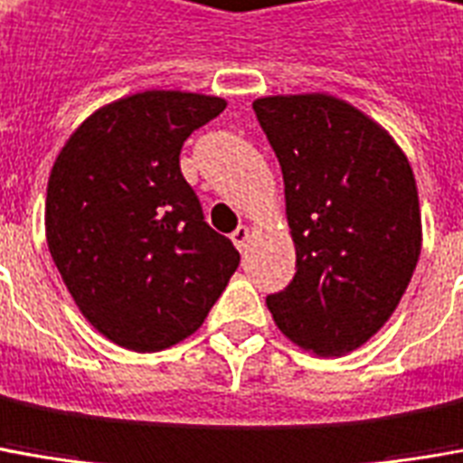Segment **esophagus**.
<instances>
[{
	"label": "esophagus",
	"mask_w": 463,
	"mask_h": 463,
	"mask_svg": "<svg viewBox=\"0 0 463 463\" xmlns=\"http://www.w3.org/2000/svg\"><path fill=\"white\" fill-rule=\"evenodd\" d=\"M250 237H251L250 226H239V229H234V234H232V241L237 244L239 251H244L247 250V244H250Z\"/></svg>",
	"instance_id": "34e87169"
}]
</instances>
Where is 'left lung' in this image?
Segmentation results:
<instances>
[{"label":"left lung","mask_w":463,"mask_h":463,"mask_svg":"<svg viewBox=\"0 0 463 463\" xmlns=\"http://www.w3.org/2000/svg\"><path fill=\"white\" fill-rule=\"evenodd\" d=\"M254 113L285 178L298 251L292 282L267 295L274 323L317 355L378 333L420 254L416 178L378 123L333 95H274Z\"/></svg>","instance_id":"8db88e82"}]
</instances>
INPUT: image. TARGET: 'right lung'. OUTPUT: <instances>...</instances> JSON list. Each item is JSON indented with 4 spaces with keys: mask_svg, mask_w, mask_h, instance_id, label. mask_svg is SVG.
I'll return each mask as SVG.
<instances>
[{
    "mask_svg": "<svg viewBox=\"0 0 463 463\" xmlns=\"http://www.w3.org/2000/svg\"><path fill=\"white\" fill-rule=\"evenodd\" d=\"M222 98L148 90L105 105L57 156L47 247L80 312L118 345L153 353L196 333L237 272L181 174L184 140Z\"/></svg>",
    "mask_w": 463,
    "mask_h": 463,
    "instance_id": "add662e5",
    "label": "right lung"
}]
</instances>
